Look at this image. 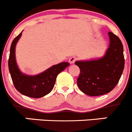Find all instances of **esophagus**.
<instances>
[{"label": "esophagus", "mask_w": 132, "mask_h": 132, "mask_svg": "<svg viewBox=\"0 0 132 132\" xmlns=\"http://www.w3.org/2000/svg\"><path fill=\"white\" fill-rule=\"evenodd\" d=\"M76 60H77V58H76V57H74V56H72V57H71V58H69V62H70V63H71V64H73V63H74V62H76Z\"/></svg>", "instance_id": "esophagus-1"}]
</instances>
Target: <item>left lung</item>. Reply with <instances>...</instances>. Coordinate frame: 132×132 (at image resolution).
<instances>
[{
    "mask_svg": "<svg viewBox=\"0 0 132 132\" xmlns=\"http://www.w3.org/2000/svg\"><path fill=\"white\" fill-rule=\"evenodd\" d=\"M110 44L103 57L90 61H77L80 74L77 84L81 92L90 96L105 94L114 88L125 67L123 45L113 33L109 32Z\"/></svg>",
    "mask_w": 132,
    "mask_h": 132,
    "instance_id": "obj_1",
    "label": "left lung"
}]
</instances>
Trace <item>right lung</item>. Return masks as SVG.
Instances as JSON below:
<instances>
[{
	"instance_id": "right-lung-1",
	"label": "right lung",
	"mask_w": 132,
	"mask_h": 132,
	"mask_svg": "<svg viewBox=\"0 0 132 132\" xmlns=\"http://www.w3.org/2000/svg\"><path fill=\"white\" fill-rule=\"evenodd\" d=\"M21 36L20 32L13 40L10 47L8 67L11 79L15 88L22 94L32 98H40L51 92L58 74L70 64L62 62L36 76L23 74L19 70L15 58V47Z\"/></svg>"
}]
</instances>
